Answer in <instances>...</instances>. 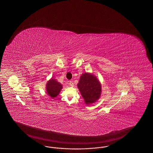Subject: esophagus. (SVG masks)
<instances>
[{
	"label": "esophagus",
	"instance_id": "1",
	"mask_svg": "<svg viewBox=\"0 0 153 153\" xmlns=\"http://www.w3.org/2000/svg\"><path fill=\"white\" fill-rule=\"evenodd\" d=\"M69 84L70 85V86H74V84H73V81H69L68 82Z\"/></svg>",
	"mask_w": 153,
	"mask_h": 153
}]
</instances>
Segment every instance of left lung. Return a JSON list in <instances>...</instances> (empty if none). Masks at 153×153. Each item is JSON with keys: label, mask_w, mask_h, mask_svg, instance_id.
I'll return each mask as SVG.
<instances>
[{"label": "left lung", "mask_w": 153, "mask_h": 153, "mask_svg": "<svg viewBox=\"0 0 153 153\" xmlns=\"http://www.w3.org/2000/svg\"><path fill=\"white\" fill-rule=\"evenodd\" d=\"M77 86L86 104L94 103L100 97L102 91L101 83L97 78L91 73H83Z\"/></svg>", "instance_id": "obj_1"}]
</instances>
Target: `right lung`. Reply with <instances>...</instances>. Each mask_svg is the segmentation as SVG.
I'll return each instance as SVG.
<instances>
[{"mask_svg": "<svg viewBox=\"0 0 153 153\" xmlns=\"http://www.w3.org/2000/svg\"><path fill=\"white\" fill-rule=\"evenodd\" d=\"M62 88V84L53 78L49 80L46 85V93L52 98H55L59 95Z\"/></svg>", "mask_w": 153, "mask_h": 153, "instance_id": "obj_1", "label": "right lung"}]
</instances>
